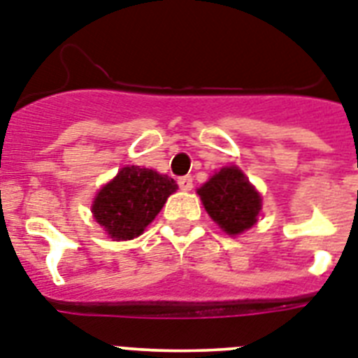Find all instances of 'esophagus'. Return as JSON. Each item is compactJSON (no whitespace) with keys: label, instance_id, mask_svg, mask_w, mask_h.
Returning a JSON list of instances; mask_svg holds the SVG:
<instances>
[{"label":"esophagus","instance_id":"obj_1","mask_svg":"<svg viewBox=\"0 0 358 358\" xmlns=\"http://www.w3.org/2000/svg\"><path fill=\"white\" fill-rule=\"evenodd\" d=\"M178 185L182 191H191L193 189V178L191 176H182V178H178Z\"/></svg>","mask_w":358,"mask_h":358}]
</instances>
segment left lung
I'll list each match as a JSON object with an SVG mask.
<instances>
[{"instance_id":"left-lung-1","label":"left lung","mask_w":358,"mask_h":358,"mask_svg":"<svg viewBox=\"0 0 358 358\" xmlns=\"http://www.w3.org/2000/svg\"><path fill=\"white\" fill-rule=\"evenodd\" d=\"M211 219L228 235H239L257 222L261 194L239 167H222L196 191Z\"/></svg>"}]
</instances>
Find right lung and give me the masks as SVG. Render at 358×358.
Wrapping results in <instances>:
<instances>
[{
	"label": "right lung",
	"instance_id": "add662e5",
	"mask_svg": "<svg viewBox=\"0 0 358 358\" xmlns=\"http://www.w3.org/2000/svg\"><path fill=\"white\" fill-rule=\"evenodd\" d=\"M176 189L167 174L130 165L99 191L92 213L110 239L130 241L143 234Z\"/></svg>",
	"mask_w": 358,
	"mask_h": 358
}]
</instances>
